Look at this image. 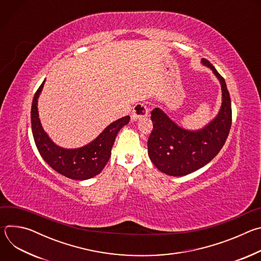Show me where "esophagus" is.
<instances>
[{
    "label": "esophagus",
    "mask_w": 261,
    "mask_h": 261,
    "mask_svg": "<svg viewBox=\"0 0 261 261\" xmlns=\"http://www.w3.org/2000/svg\"><path fill=\"white\" fill-rule=\"evenodd\" d=\"M147 115V107L145 104L143 103H137L135 104L133 110H132V114H131V119L132 121H137L141 118L146 117Z\"/></svg>",
    "instance_id": "esophagus-1"
}]
</instances>
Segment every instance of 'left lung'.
Listing matches in <instances>:
<instances>
[{
    "mask_svg": "<svg viewBox=\"0 0 261 261\" xmlns=\"http://www.w3.org/2000/svg\"><path fill=\"white\" fill-rule=\"evenodd\" d=\"M201 64L218 79L222 102L217 116L204 127L185 129L174 123L160 108L151 113L153 131L147 140V154L163 173L182 176L196 171L212 161L224 145L231 127V101L224 79L205 59Z\"/></svg>",
    "mask_w": 261,
    "mask_h": 261,
    "instance_id": "left-lung-1",
    "label": "left lung"
}]
</instances>
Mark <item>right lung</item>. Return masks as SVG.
<instances>
[{"label":"right lung","mask_w":261,"mask_h":261,"mask_svg":"<svg viewBox=\"0 0 261 261\" xmlns=\"http://www.w3.org/2000/svg\"><path fill=\"white\" fill-rule=\"evenodd\" d=\"M44 82L36 92L31 109L32 132L37 148L44 161L57 172L72 179L85 180L99 174L111 155V147L119 131L126 126L130 117L126 116L109 124L94 140L76 148H65L55 143L44 131L38 113V99Z\"/></svg>","instance_id":"right-lung-1"}]
</instances>
